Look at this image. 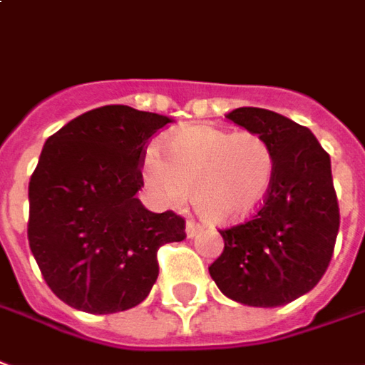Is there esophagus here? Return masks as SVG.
Segmentation results:
<instances>
[{
    "label": "esophagus",
    "mask_w": 365,
    "mask_h": 365,
    "mask_svg": "<svg viewBox=\"0 0 365 365\" xmlns=\"http://www.w3.org/2000/svg\"><path fill=\"white\" fill-rule=\"evenodd\" d=\"M201 229H203V227H201L197 221H193V219H190V221L185 223V233H187V237H195L197 233H201Z\"/></svg>",
    "instance_id": "1"
}]
</instances>
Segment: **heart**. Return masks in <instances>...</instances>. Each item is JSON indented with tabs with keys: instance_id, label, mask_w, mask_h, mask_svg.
<instances>
[{
	"instance_id": "1",
	"label": "heart",
	"mask_w": 365,
	"mask_h": 365,
	"mask_svg": "<svg viewBox=\"0 0 365 365\" xmlns=\"http://www.w3.org/2000/svg\"><path fill=\"white\" fill-rule=\"evenodd\" d=\"M142 172L158 201L178 207L193 191L211 223H233L262 205L274 182V152L257 132L190 126L144 154Z\"/></svg>"
}]
</instances>
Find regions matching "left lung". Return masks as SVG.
Returning <instances> with one entry per match:
<instances>
[{
  "mask_svg": "<svg viewBox=\"0 0 365 365\" xmlns=\"http://www.w3.org/2000/svg\"><path fill=\"white\" fill-rule=\"evenodd\" d=\"M225 118L271 144L274 182L251 219L219 229L225 247L209 274L241 304H289L314 289L332 259L340 207L330 156L307 126L277 112L245 106Z\"/></svg>",
  "mask_w": 365,
  "mask_h": 365,
  "instance_id": "1",
  "label": "left lung"
}]
</instances>
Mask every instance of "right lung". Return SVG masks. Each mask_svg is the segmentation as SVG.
Masks as SVG:
<instances>
[{
  "instance_id": "right-lung-1",
  "label": "right lung",
  "mask_w": 365,
  "mask_h": 365,
  "mask_svg": "<svg viewBox=\"0 0 365 365\" xmlns=\"http://www.w3.org/2000/svg\"><path fill=\"white\" fill-rule=\"evenodd\" d=\"M168 116L124 104L94 108L55 132L29 182L27 239L49 289L91 314L140 304L158 249L185 239V219L136 197L148 142Z\"/></svg>"
}]
</instances>
